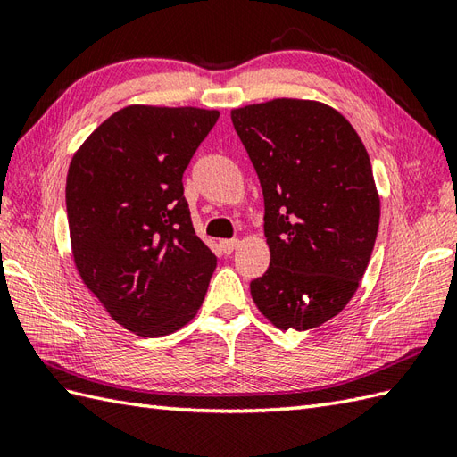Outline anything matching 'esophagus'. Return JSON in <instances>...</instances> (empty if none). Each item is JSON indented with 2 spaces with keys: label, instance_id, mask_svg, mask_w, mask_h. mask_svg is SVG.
Listing matches in <instances>:
<instances>
[{
  "label": "esophagus",
  "instance_id": "34e87169",
  "mask_svg": "<svg viewBox=\"0 0 457 457\" xmlns=\"http://www.w3.org/2000/svg\"><path fill=\"white\" fill-rule=\"evenodd\" d=\"M239 245L237 239H221L220 241V249L224 254H231L233 251H236V247Z\"/></svg>",
  "mask_w": 457,
  "mask_h": 457
}]
</instances>
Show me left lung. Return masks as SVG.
<instances>
[{"mask_svg":"<svg viewBox=\"0 0 457 457\" xmlns=\"http://www.w3.org/2000/svg\"><path fill=\"white\" fill-rule=\"evenodd\" d=\"M259 175L270 266L251 282L279 330H311L340 314L365 274L380 196L365 145L317 100L276 98L231 110Z\"/></svg>","mask_w":457,"mask_h":457,"instance_id":"left-lung-1","label":"left lung"}]
</instances>
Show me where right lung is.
<instances>
[{"mask_svg":"<svg viewBox=\"0 0 457 457\" xmlns=\"http://www.w3.org/2000/svg\"><path fill=\"white\" fill-rule=\"evenodd\" d=\"M218 117V110L133 104L98 125L69 163L77 272L137 336L183 328L204 301L216 256L196 237L181 179Z\"/></svg>","mask_w":457,"mask_h":457,"instance_id":"right-lung-1","label":"right lung"}]
</instances>
